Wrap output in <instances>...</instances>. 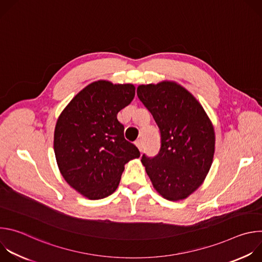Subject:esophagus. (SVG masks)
<instances>
[{
  "label": "esophagus",
  "instance_id": "34e87169",
  "mask_svg": "<svg viewBox=\"0 0 262 262\" xmlns=\"http://www.w3.org/2000/svg\"><path fill=\"white\" fill-rule=\"evenodd\" d=\"M135 144H136L137 147L139 148V150L142 151V149H143V147H144V142H143V140H142V139H139V140H137V141L135 142Z\"/></svg>",
  "mask_w": 262,
  "mask_h": 262
}]
</instances>
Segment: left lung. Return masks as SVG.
Masks as SVG:
<instances>
[{
	"mask_svg": "<svg viewBox=\"0 0 262 262\" xmlns=\"http://www.w3.org/2000/svg\"><path fill=\"white\" fill-rule=\"evenodd\" d=\"M139 99L150 112L161 134L159 154L142 156L155 189L166 199L181 200L206 177L214 154V130L198 100L180 85H141Z\"/></svg>",
	"mask_w": 262,
	"mask_h": 262,
	"instance_id": "left-lung-1",
	"label": "left lung"
}]
</instances>
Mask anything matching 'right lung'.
<instances>
[{"instance_id":"right-lung-1","label":"right lung","mask_w":262,"mask_h":262,"mask_svg":"<svg viewBox=\"0 0 262 262\" xmlns=\"http://www.w3.org/2000/svg\"><path fill=\"white\" fill-rule=\"evenodd\" d=\"M135 90L132 84L94 82L72 98L57 121L54 149L59 170L71 188L89 199L113 194L124 165L140 157L117 119Z\"/></svg>"}]
</instances>
